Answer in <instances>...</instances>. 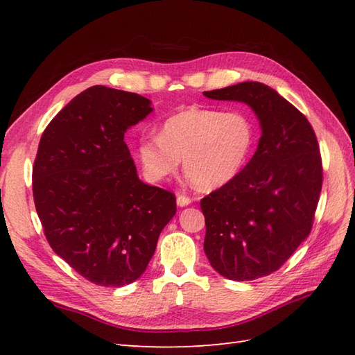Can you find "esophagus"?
<instances>
[{
	"instance_id": "esophagus-1",
	"label": "esophagus",
	"mask_w": 355,
	"mask_h": 355,
	"mask_svg": "<svg viewBox=\"0 0 355 355\" xmlns=\"http://www.w3.org/2000/svg\"><path fill=\"white\" fill-rule=\"evenodd\" d=\"M191 198L189 197H186V195H182V193H178L177 195V205L180 206V207H186V206H189L191 205Z\"/></svg>"
}]
</instances>
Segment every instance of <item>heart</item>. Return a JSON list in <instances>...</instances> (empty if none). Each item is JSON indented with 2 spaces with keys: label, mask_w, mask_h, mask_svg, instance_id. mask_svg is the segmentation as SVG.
Segmentation results:
<instances>
[{
  "label": "heart",
  "mask_w": 355,
  "mask_h": 355,
  "mask_svg": "<svg viewBox=\"0 0 355 355\" xmlns=\"http://www.w3.org/2000/svg\"><path fill=\"white\" fill-rule=\"evenodd\" d=\"M254 143V126L245 116L191 107L166 119L158 137L141 139L135 153L149 182H164L183 160L197 189L215 191L239 175Z\"/></svg>",
  "instance_id": "heart-1"
}]
</instances>
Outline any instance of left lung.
<instances>
[{"instance_id": "1", "label": "left lung", "mask_w": 355, "mask_h": 355, "mask_svg": "<svg viewBox=\"0 0 355 355\" xmlns=\"http://www.w3.org/2000/svg\"><path fill=\"white\" fill-rule=\"evenodd\" d=\"M202 94L244 102L259 120L252 160L200 202L210 266L232 281H253L281 268L310 235L322 191L318 139L302 112L261 82Z\"/></svg>"}]
</instances>
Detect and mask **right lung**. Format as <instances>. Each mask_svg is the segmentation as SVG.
<instances>
[{
	"instance_id": "obj_1",
	"label": "right lung",
	"mask_w": 355,
	"mask_h": 355,
	"mask_svg": "<svg viewBox=\"0 0 355 355\" xmlns=\"http://www.w3.org/2000/svg\"><path fill=\"white\" fill-rule=\"evenodd\" d=\"M153 112L135 93L94 85L58 112L33 164V200L45 238L89 282L123 286L143 275L175 195L137 175L125 132Z\"/></svg>"
}]
</instances>
